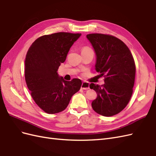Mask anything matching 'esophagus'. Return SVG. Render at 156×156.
Returning a JSON list of instances; mask_svg holds the SVG:
<instances>
[{"mask_svg":"<svg viewBox=\"0 0 156 156\" xmlns=\"http://www.w3.org/2000/svg\"><path fill=\"white\" fill-rule=\"evenodd\" d=\"M90 88V84L87 82H83L81 84V89L83 90H88Z\"/></svg>","mask_w":156,"mask_h":156,"instance_id":"obj_1","label":"esophagus"}]
</instances>
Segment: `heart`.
<instances>
[{
  "label": "heart",
  "mask_w": 156,
  "mask_h": 156,
  "mask_svg": "<svg viewBox=\"0 0 156 156\" xmlns=\"http://www.w3.org/2000/svg\"><path fill=\"white\" fill-rule=\"evenodd\" d=\"M88 49H90L89 48H87V47H86V48H84L83 49V50H82V51H84V50H88Z\"/></svg>",
  "instance_id": "1"
}]
</instances>
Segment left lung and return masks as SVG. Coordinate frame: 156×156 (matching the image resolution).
Wrapping results in <instances>:
<instances>
[{
	"label": "left lung",
	"mask_w": 156,
	"mask_h": 156,
	"mask_svg": "<svg viewBox=\"0 0 156 156\" xmlns=\"http://www.w3.org/2000/svg\"><path fill=\"white\" fill-rule=\"evenodd\" d=\"M95 51V69L105 77L102 86L91 83L90 88L97 92L92 102L94 111L104 116L122 111L133 93L135 65L131 52L123 41L110 35H87Z\"/></svg>",
	"instance_id": "1"
}]
</instances>
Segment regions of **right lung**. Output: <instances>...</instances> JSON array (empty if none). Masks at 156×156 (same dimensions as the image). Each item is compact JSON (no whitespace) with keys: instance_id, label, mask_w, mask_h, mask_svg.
Wrapping results in <instances>:
<instances>
[{"instance_id":"1","label":"right lung","mask_w":156,"mask_h":156,"mask_svg":"<svg viewBox=\"0 0 156 156\" xmlns=\"http://www.w3.org/2000/svg\"><path fill=\"white\" fill-rule=\"evenodd\" d=\"M81 34L57 32L33 42L25 58V81L36 104L48 114L64 111L81 88L79 79L65 81L58 74L68 51Z\"/></svg>"}]
</instances>
